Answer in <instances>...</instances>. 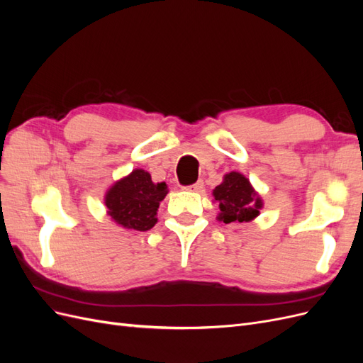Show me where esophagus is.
Returning <instances> with one entry per match:
<instances>
[{
  "label": "esophagus",
  "mask_w": 363,
  "mask_h": 363,
  "mask_svg": "<svg viewBox=\"0 0 363 363\" xmlns=\"http://www.w3.org/2000/svg\"><path fill=\"white\" fill-rule=\"evenodd\" d=\"M203 188H204V183H203L201 180H199V182L194 183V184L186 186V188H183V189H186V191H191V192H201V191H203Z\"/></svg>",
  "instance_id": "1"
}]
</instances>
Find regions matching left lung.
I'll list each match as a JSON object with an SVG mask.
<instances>
[{
	"label": "left lung",
	"mask_w": 363,
	"mask_h": 363,
	"mask_svg": "<svg viewBox=\"0 0 363 363\" xmlns=\"http://www.w3.org/2000/svg\"><path fill=\"white\" fill-rule=\"evenodd\" d=\"M212 195L213 201L219 204L218 221L225 224L250 223L259 216L263 207L262 196L252 188L250 180L236 171L225 174Z\"/></svg>",
	"instance_id": "1"
}]
</instances>
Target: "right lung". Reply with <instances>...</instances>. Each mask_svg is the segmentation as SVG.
<instances>
[{"label":"right lung","mask_w":363,"mask_h":363,"mask_svg":"<svg viewBox=\"0 0 363 363\" xmlns=\"http://www.w3.org/2000/svg\"><path fill=\"white\" fill-rule=\"evenodd\" d=\"M167 194V183H155L150 172L136 168L106 191L104 204L119 227L145 232L156 225L157 208Z\"/></svg>","instance_id":"right-lung-1"}]
</instances>
